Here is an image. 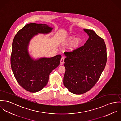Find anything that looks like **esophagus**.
Instances as JSON below:
<instances>
[{
  "mask_svg": "<svg viewBox=\"0 0 121 121\" xmlns=\"http://www.w3.org/2000/svg\"><path fill=\"white\" fill-rule=\"evenodd\" d=\"M60 63L61 65H63L64 63V57H62L60 60Z\"/></svg>",
  "mask_w": 121,
  "mask_h": 121,
  "instance_id": "obj_1",
  "label": "esophagus"
}]
</instances>
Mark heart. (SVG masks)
<instances>
[{"instance_id": "b5f03b06", "label": "heart", "mask_w": 121, "mask_h": 121, "mask_svg": "<svg viewBox=\"0 0 121 121\" xmlns=\"http://www.w3.org/2000/svg\"><path fill=\"white\" fill-rule=\"evenodd\" d=\"M73 39H74V37H71V36L69 37L67 39L66 43H70L73 40ZM80 42L81 41L79 39L76 38V39H74L73 41L71 42V44H70V49L71 50H74V49H77V48H78L79 47V45L80 44Z\"/></svg>"}]
</instances>
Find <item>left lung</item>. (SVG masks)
Listing matches in <instances>:
<instances>
[{"instance_id":"1","label":"left lung","mask_w":121,"mask_h":121,"mask_svg":"<svg viewBox=\"0 0 121 121\" xmlns=\"http://www.w3.org/2000/svg\"><path fill=\"white\" fill-rule=\"evenodd\" d=\"M89 36L84 45L65 52L64 84L71 93L83 94L99 80L107 62L104 40L91 30L84 29Z\"/></svg>"}]
</instances>
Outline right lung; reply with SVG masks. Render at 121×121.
Listing matches in <instances>:
<instances>
[{
	"label": "right lung",
	"mask_w": 121,
	"mask_h": 121,
	"mask_svg": "<svg viewBox=\"0 0 121 121\" xmlns=\"http://www.w3.org/2000/svg\"><path fill=\"white\" fill-rule=\"evenodd\" d=\"M52 29L45 24L30 23L20 30L14 38L11 56L12 69L19 84L28 91L35 93L44 88L51 72L60 63L61 55L34 60L28 52L32 37L38 33H48Z\"/></svg>",
	"instance_id": "add662e5"
}]
</instances>
